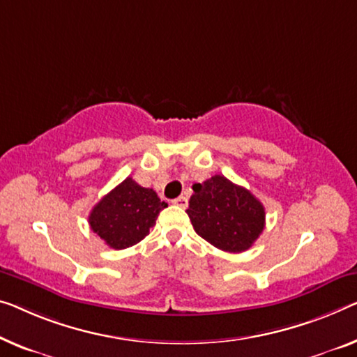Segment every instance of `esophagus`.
Wrapping results in <instances>:
<instances>
[{
  "label": "esophagus",
  "instance_id": "obj_1",
  "mask_svg": "<svg viewBox=\"0 0 357 357\" xmlns=\"http://www.w3.org/2000/svg\"><path fill=\"white\" fill-rule=\"evenodd\" d=\"M173 204H174V205H178V206H181V208H185V206H188V197L179 195V197H176V199L173 200Z\"/></svg>",
  "mask_w": 357,
  "mask_h": 357
}]
</instances>
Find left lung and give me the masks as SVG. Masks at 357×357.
<instances>
[{
	"label": "left lung",
	"instance_id": "1",
	"mask_svg": "<svg viewBox=\"0 0 357 357\" xmlns=\"http://www.w3.org/2000/svg\"><path fill=\"white\" fill-rule=\"evenodd\" d=\"M192 189L185 211L202 238L229 253H242L253 245L266 221L264 206L257 197L221 174Z\"/></svg>",
	"mask_w": 357,
	"mask_h": 357
}]
</instances>
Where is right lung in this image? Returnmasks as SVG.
<instances>
[{
    "instance_id": "obj_1",
    "label": "right lung",
    "mask_w": 357,
    "mask_h": 357,
    "mask_svg": "<svg viewBox=\"0 0 357 357\" xmlns=\"http://www.w3.org/2000/svg\"><path fill=\"white\" fill-rule=\"evenodd\" d=\"M167 206L155 190L126 178L94 205L88 221L110 248L123 250L141 242Z\"/></svg>"
}]
</instances>
